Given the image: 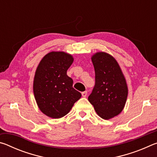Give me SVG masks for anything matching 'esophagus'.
<instances>
[{"mask_svg": "<svg viewBox=\"0 0 157 157\" xmlns=\"http://www.w3.org/2000/svg\"><path fill=\"white\" fill-rule=\"evenodd\" d=\"M82 97H84V98L86 97V95H87V91H86L82 92Z\"/></svg>", "mask_w": 157, "mask_h": 157, "instance_id": "1", "label": "esophagus"}]
</instances>
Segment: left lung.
<instances>
[{
  "label": "left lung",
  "instance_id": "1",
  "mask_svg": "<svg viewBox=\"0 0 157 157\" xmlns=\"http://www.w3.org/2000/svg\"><path fill=\"white\" fill-rule=\"evenodd\" d=\"M91 60L95 83L88 100L98 116L109 120L124 109L128 94L127 82L120 66L109 54L96 52Z\"/></svg>",
  "mask_w": 157,
  "mask_h": 157
}]
</instances>
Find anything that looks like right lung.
I'll return each instance as SVG.
<instances>
[{
    "instance_id": "add662e5",
    "label": "right lung",
    "mask_w": 157,
    "mask_h": 157,
    "mask_svg": "<svg viewBox=\"0 0 157 157\" xmlns=\"http://www.w3.org/2000/svg\"><path fill=\"white\" fill-rule=\"evenodd\" d=\"M73 60L70 54L53 51L45 55L36 68L33 82L34 98L39 109L50 118L66 116L82 96L67 75Z\"/></svg>"
}]
</instances>
